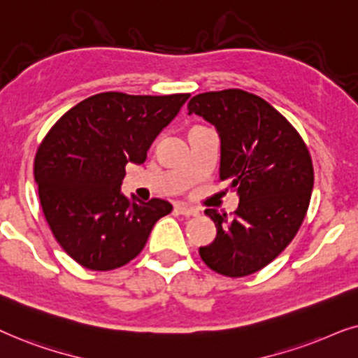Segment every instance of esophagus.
Listing matches in <instances>:
<instances>
[{
    "label": "esophagus",
    "instance_id": "obj_1",
    "mask_svg": "<svg viewBox=\"0 0 358 358\" xmlns=\"http://www.w3.org/2000/svg\"><path fill=\"white\" fill-rule=\"evenodd\" d=\"M175 209L180 214H183V216H196V214H198L196 209L189 208V206H187V204H176Z\"/></svg>",
    "mask_w": 358,
    "mask_h": 358
}]
</instances>
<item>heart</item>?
<instances>
[{
    "label": "heart",
    "mask_w": 358,
    "mask_h": 358,
    "mask_svg": "<svg viewBox=\"0 0 358 358\" xmlns=\"http://www.w3.org/2000/svg\"><path fill=\"white\" fill-rule=\"evenodd\" d=\"M198 127H199V126H198Z\"/></svg>",
    "instance_id": "obj_1"
}]
</instances>
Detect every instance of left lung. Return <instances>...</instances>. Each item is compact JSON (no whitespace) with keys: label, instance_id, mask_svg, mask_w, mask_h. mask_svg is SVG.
Listing matches in <instances>:
<instances>
[{"label":"left lung","instance_id":"1","mask_svg":"<svg viewBox=\"0 0 358 358\" xmlns=\"http://www.w3.org/2000/svg\"><path fill=\"white\" fill-rule=\"evenodd\" d=\"M193 113L217 129L219 178L239 194L232 216L204 211L217 232L211 244L199 247V255L224 276L252 275L287 249L306 216L314 183L311 155L287 117L244 90L196 94L188 103V114Z\"/></svg>","mask_w":358,"mask_h":358}]
</instances>
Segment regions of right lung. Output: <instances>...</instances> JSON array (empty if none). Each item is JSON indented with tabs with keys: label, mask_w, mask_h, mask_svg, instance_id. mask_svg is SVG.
<instances>
[{
	"label": "right lung",
	"mask_w": 358,
	"mask_h": 358,
	"mask_svg": "<svg viewBox=\"0 0 358 358\" xmlns=\"http://www.w3.org/2000/svg\"><path fill=\"white\" fill-rule=\"evenodd\" d=\"M188 98L98 93L47 132L34 178L52 234L76 264L96 271L129 264L155 222L171 211L165 199L124 196L121 185L126 165L144 164L152 142Z\"/></svg>",
	"instance_id": "right-lung-1"
}]
</instances>
